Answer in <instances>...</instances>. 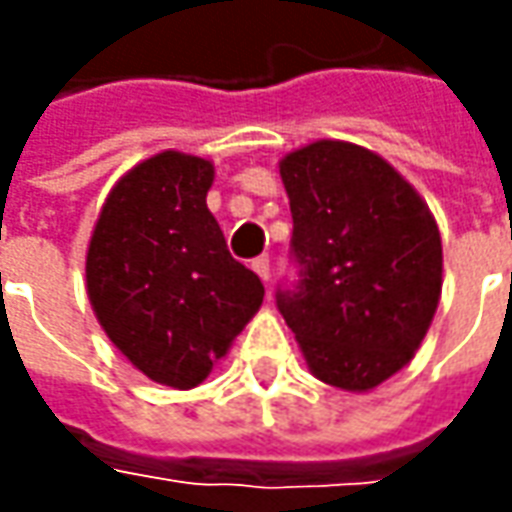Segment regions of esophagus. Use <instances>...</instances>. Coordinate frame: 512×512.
<instances>
[{"label": "esophagus", "instance_id": "obj_1", "mask_svg": "<svg viewBox=\"0 0 512 512\" xmlns=\"http://www.w3.org/2000/svg\"><path fill=\"white\" fill-rule=\"evenodd\" d=\"M253 273H256V276H259V279H262V282H267V279H270V259H267V256H259V259H253Z\"/></svg>", "mask_w": 512, "mask_h": 512}]
</instances>
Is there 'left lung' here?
<instances>
[{
    "label": "left lung",
    "instance_id": "8db88e82",
    "mask_svg": "<svg viewBox=\"0 0 512 512\" xmlns=\"http://www.w3.org/2000/svg\"><path fill=\"white\" fill-rule=\"evenodd\" d=\"M296 293L279 310L319 382L367 393L416 356L442 299V236L419 190L379 153L319 139L279 159Z\"/></svg>",
    "mask_w": 512,
    "mask_h": 512
}]
</instances>
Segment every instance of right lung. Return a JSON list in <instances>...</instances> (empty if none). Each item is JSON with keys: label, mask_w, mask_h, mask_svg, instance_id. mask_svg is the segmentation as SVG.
Here are the masks:
<instances>
[{"label": "right lung", "mask_w": 512, "mask_h": 512, "mask_svg": "<svg viewBox=\"0 0 512 512\" xmlns=\"http://www.w3.org/2000/svg\"><path fill=\"white\" fill-rule=\"evenodd\" d=\"M213 176L210 159L182 150L142 159L110 187L85 256L102 330L139 373L173 390L205 382L265 299L207 210Z\"/></svg>", "instance_id": "right-lung-1"}]
</instances>
